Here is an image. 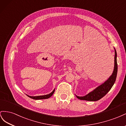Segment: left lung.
I'll return each mask as SVG.
<instances>
[{"label": "left lung", "instance_id": "1", "mask_svg": "<svg viewBox=\"0 0 126 126\" xmlns=\"http://www.w3.org/2000/svg\"><path fill=\"white\" fill-rule=\"evenodd\" d=\"M114 56V66L113 72L110 78L105 82V83L99 86L98 88L94 89L93 91L90 92L88 94L83 96H77L79 99L87 100V101H95L101 99L105 96L107 93L108 92L111 88L112 87L115 81L116 80L117 71H118V65L117 62V52L116 49Z\"/></svg>", "mask_w": 126, "mask_h": 126}]
</instances>
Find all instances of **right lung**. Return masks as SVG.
<instances>
[{
    "label": "right lung",
    "mask_w": 126,
    "mask_h": 126,
    "mask_svg": "<svg viewBox=\"0 0 126 126\" xmlns=\"http://www.w3.org/2000/svg\"><path fill=\"white\" fill-rule=\"evenodd\" d=\"M55 92V90H54L51 93H49L48 94H46V95H40V96H31L30 95H27L28 97H30V98L34 99V100H40V99H48L49 98H50L53 94V93H54Z\"/></svg>",
    "instance_id": "add662e5"
}]
</instances>
